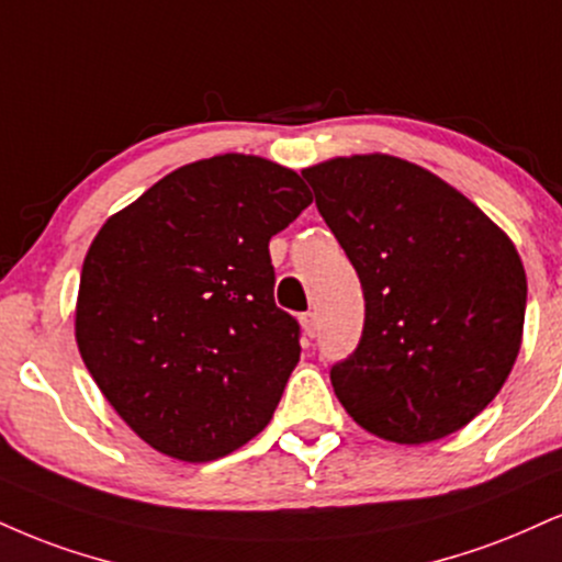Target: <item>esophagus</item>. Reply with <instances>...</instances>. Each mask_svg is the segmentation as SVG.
Returning <instances> with one entry per match:
<instances>
[{"label":"esophagus","instance_id":"obj_1","mask_svg":"<svg viewBox=\"0 0 562 562\" xmlns=\"http://www.w3.org/2000/svg\"><path fill=\"white\" fill-rule=\"evenodd\" d=\"M301 327L308 337L316 335V311H306V314H301Z\"/></svg>","mask_w":562,"mask_h":562}]
</instances>
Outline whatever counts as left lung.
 I'll return each mask as SVG.
<instances>
[{
  "label": "left lung",
  "instance_id": "8db88e82",
  "mask_svg": "<svg viewBox=\"0 0 562 562\" xmlns=\"http://www.w3.org/2000/svg\"><path fill=\"white\" fill-rule=\"evenodd\" d=\"M301 175L367 301L361 342L329 371L342 408L401 445L463 429L520 350L526 272L513 240L450 182L390 154Z\"/></svg>",
  "mask_w": 562,
  "mask_h": 562
}]
</instances>
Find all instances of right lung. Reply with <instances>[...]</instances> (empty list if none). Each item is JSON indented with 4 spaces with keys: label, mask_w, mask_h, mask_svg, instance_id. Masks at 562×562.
<instances>
[{
    "label": "right lung",
    "mask_w": 562,
    "mask_h": 562,
    "mask_svg": "<svg viewBox=\"0 0 562 562\" xmlns=\"http://www.w3.org/2000/svg\"><path fill=\"white\" fill-rule=\"evenodd\" d=\"M311 204L299 172L251 154L193 161L112 214L76 303L86 369L165 456L206 463L272 418L301 358L274 306L269 240Z\"/></svg>",
    "instance_id": "1"
}]
</instances>
